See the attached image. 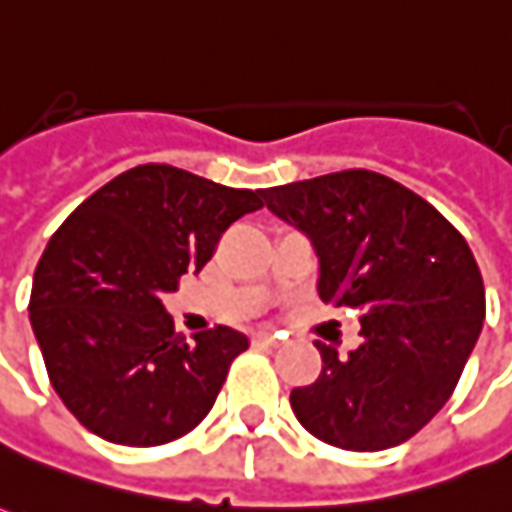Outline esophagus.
Here are the masks:
<instances>
[{"label":"esophagus","mask_w":512,"mask_h":512,"mask_svg":"<svg viewBox=\"0 0 512 512\" xmlns=\"http://www.w3.org/2000/svg\"><path fill=\"white\" fill-rule=\"evenodd\" d=\"M252 342H255L257 347H277L280 339H277L274 333H269V330H257L255 336H252Z\"/></svg>","instance_id":"esophagus-1"}]
</instances>
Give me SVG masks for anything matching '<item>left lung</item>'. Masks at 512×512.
<instances>
[{
	"instance_id": "1",
	"label": "left lung",
	"mask_w": 512,
	"mask_h": 512,
	"mask_svg": "<svg viewBox=\"0 0 512 512\" xmlns=\"http://www.w3.org/2000/svg\"><path fill=\"white\" fill-rule=\"evenodd\" d=\"M319 255V297L358 311L347 356L316 342L322 373L291 392L316 440L344 451L401 446L460 381L485 319V285L457 227L389 176L339 170L263 190Z\"/></svg>"
}]
</instances>
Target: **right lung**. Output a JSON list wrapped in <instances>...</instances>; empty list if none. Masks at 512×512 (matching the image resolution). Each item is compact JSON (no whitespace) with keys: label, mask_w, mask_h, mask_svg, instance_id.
<instances>
[{"label":"right lung","mask_w":512,"mask_h":512,"mask_svg":"<svg viewBox=\"0 0 512 512\" xmlns=\"http://www.w3.org/2000/svg\"><path fill=\"white\" fill-rule=\"evenodd\" d=\"M260 207L263 190L137 165L55 229L33 277L30 325L52 389L92 434L162 446L210 415L249 339L215 325L184 342L162 297Z\"/></svg>","instance_id":"obj_1"}]
</instances>
